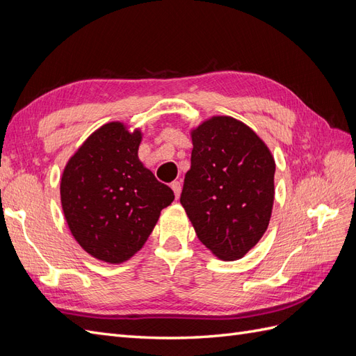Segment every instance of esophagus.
Segmentation results:
<instances>
[{
	"label": "esophagus",
	"mask_w": 356,
	"mask_h": 356,
	"mask_svg": "<svg viewBox=\"0 0 356 356\" xmlns=\"http://www.w3.org/2000/svg\"><path fill=\"white\" fill-rule=\"evenodd\" d=\"M170 188L174 190V193H175V197H177V199H179V195H181V182H179V181L170 182Z\"/></svg>",
	"instance_id": "1"
}]
</instances>
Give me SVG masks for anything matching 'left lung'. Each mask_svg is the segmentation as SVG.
Segmentation results:
<instances>
[{"label": "left lung", "instance_id": "left-lung-1", "mask_svg": "<svg viewBox=\"0 0 356 356\" xmlns=\"http://www.w3.org/2000/svg\"><path fill=\"white\" fill-rule=\"evenodd\" d=\"M191 166L181 204L199 241L239 260L263 238L275 200V159L250 126L215 115L191 131Z\"/></svg>", "mask_w": 356, "mask_h": 356}]
</instances>
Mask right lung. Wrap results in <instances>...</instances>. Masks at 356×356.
<instances>
[{"label":"right lung","mask_w":356,"mask_h":356,"mask_svg":"<svg viewBox=\"0 0 356 356\" xmlns=\"http://www.w3.org/2000/svg\"><path fill=\"white\" fill-rule=\"evenodd\" d=\"M143 134L120 122L95 131L68 160L60 202L68 227L83 250L118 264L134 257L175 196L138 159Z\"/></svg>","instance_id":"1"}]
</instances>
